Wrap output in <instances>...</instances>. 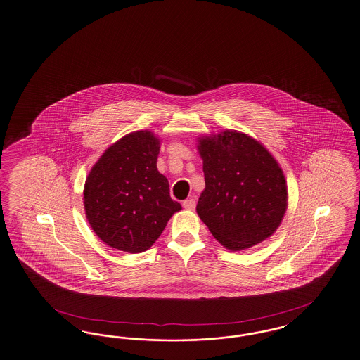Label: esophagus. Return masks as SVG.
I'll list each match as a JSON object with an SVG mask.
<instances>
[{
    "mask_svg": "<svg viewBox=\"0 0 360 360\" xmlns=\"http://www.w3.org/2000/svg\"><path fill=\"white\" fill-rule=\"evenodd\" d=\"M182 205H184V207L187 209V210H193V209L195 207V200L190 198V200H186V201L182 202Z\"/></svg>",
    "mask_w": 360,
    "mask_h": 360,
    "instance_id": "1",
    "label": "esophagus"
}]
</instances>
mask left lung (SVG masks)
<instances>
[{
    "mask_svg": "<svg viewBox=\"0 0 360 360\" xmlns=\"http://www.w3.org/2000/svg\"><path fill=\"white\" fill-rule=\"evenodd\" d=\"M205 188L197 213L219 244L237 252L269 238L288 207L283 169L264 144L237 129L202 135Z\"/></svg>",
    "mask_w": 360,
    "mask_h": 360,
    "instance_id": "left-lung-1",
    "label": "left lung"
}]
</instances>
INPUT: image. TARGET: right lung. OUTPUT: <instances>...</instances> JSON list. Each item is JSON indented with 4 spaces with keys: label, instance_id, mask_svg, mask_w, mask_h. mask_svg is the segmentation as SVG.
<instances>
[{
    "label": "right lung",
    "instance_id": "right-lung-1",
    "mask_svg": "<svg viewBox=\"0 0 360 360\" xmlns=\"http://www.w3.org/2000/svg\"><path fill=\"white\" fill-rule=\"evenodd\" d=\"M160 139L134 131L111 144L92 166L83 191L86 217L103 243L127 253L150 249L174 213L167 178L157 169Z\"/></svg>",
    "mask_w": 360,
    "mask_h": 360
}]
</instances>
